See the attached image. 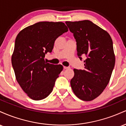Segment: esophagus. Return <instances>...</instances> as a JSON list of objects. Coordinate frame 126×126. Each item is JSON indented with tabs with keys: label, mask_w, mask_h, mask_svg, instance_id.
<instances>
[{
	"label": "esophagus",
	"mask_w": 126,
	"mask_h": 126,
	"mask_svg": "<svg viewBox=\"0 0 126 126\" xmlns=\"http://www.w3.org/2000/svg\"><path fill=\"white\" fill-rule=\"evenodd\" d=\"M63 69H64V70H67V69H70V67H66V66H64V67H63Z\"/></svg>",
	"instance_id": "esophagus-1"
}]
</instances>
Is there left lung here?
<instances>
[{
    "instance_id": "obj_1",
    "label": "left lung",
    "mask_w": 126,
    "mask_h": 126,
    "mask_svg": "<svg viewBox=\"0 0 126 126\" xmlns=\"http://www.w3.org/2000/svg\"><path fill=\"white\" fill-rule=\"evenodd\" d=\"M65 23L76 39L79 58L86 57L83 70H73L72 89L79 99L92 101L110 80L115 62L112 39L107 32L89 20Z\"/></svg>"
}]
</instances>
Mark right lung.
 Segmentation results:
<instances>
[{
    "mask_svg": "<svg viewBox=\"0 0 126 126\" xmlns=\"http://www.w3.org/2000/svg\"><path fill=\"white\" fill-rule=\"evenodd\" d=\"M68 31L62 22H40L26 27L15 39L12 64L17 82L27 95L41 100L50 94L63 67L45 62L55 40Z\"/></svg>",
    "mask_w": 126,
    "mask_h": 126,
    "instance_id": "obj_1",
    "label": "right lung"
}]
</instances>
